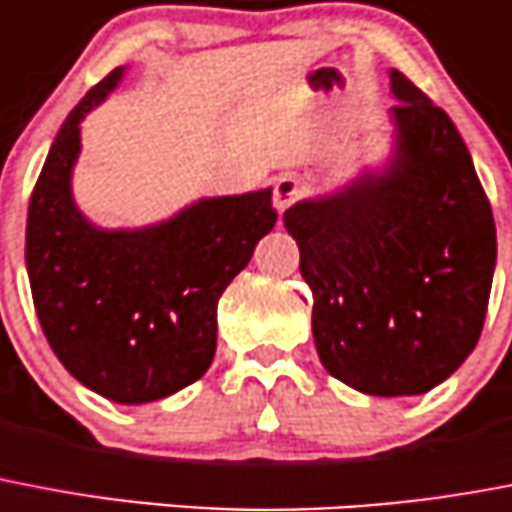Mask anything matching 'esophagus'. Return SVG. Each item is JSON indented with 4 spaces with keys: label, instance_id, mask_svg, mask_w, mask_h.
Here are the masks:
<instances>
[{
    "label": "esophagus",
    "instance_id": "esophagus-1",
    "mask_svg": "<svg viewBox=\"0 0 512 512\" xmlns=\"http://www.w3.org/2000/svg\"><path fill=\"white\" fill-rule=\"evenodd\" d=\"M301 190H304V187H301V179L293 177V174H282L275 182V192H272V203H275L277 211L282 214V211L301 195Z\"/></svg>",
    "mask_w": 512,
    "mask_h": 512
}]
</instances>
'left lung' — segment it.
<instances>
[{
	"label": "left lung",
	"instance_id": "left-lung-1",
	"mask_svg": "<svg viewBox=\"0 0 512 512\" xmlns=\"http://www.w3.org/2000/svg\"><path fill=\"white\" fill-rule=\"evenodd\" d=\"M396 155L346 190L282 216L312 288L325 370L370 396H415L476 349L497 232L452 118L391 71Z\"/></svg>",
	"mask_w": 512,
	"mask_h": 512
}]
</instances>
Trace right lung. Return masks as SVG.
Listing matches in <instances>:
<instances>
[{
  "mask_svg": "<svg viewBox=\"0 0 512 512\" xmlns=\"http://www.w3.org/2000/svg\"><path fill=\"white\" fill-rule=\"evenodd\" d=\"M87 92L49 147L28 203L36 317L73 378L118 404L177 394L208 370L216 304L277 222L272 190L206 198L142 230H100L73 203L79 124L118 87Z\"/></svg>",
  "mask_w": 512,
  "mask_h": 512,
  "instance_id": "add662e5",
  "label": "right lung"
}]
</instances>
